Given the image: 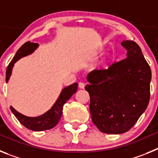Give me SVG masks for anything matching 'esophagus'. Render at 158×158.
Segmentation results:
<instances>
[{
    "label": "esophagus",
    "instance_id": "esophagus-1",
    "mask_svg": "<svg viewBox=\"0 0 158 158\" xmlns=\"http://www.w3.org/2000/svg\"><path fill=\"white\" fill-rule=\"evenodd\" d=\"M85 83H83V82H80V83H79V88H80V89H85Z\"/></svg>",
    "mask_w": 158,
    "mask_h": 158
}]
</instances>
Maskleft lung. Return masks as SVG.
Returning a JSON list of instances; mask_svg holds the SVG:
<instances>
[{
    "label": "left lung",
    "mask_w": 158,
    "mask_h": 158,
    "mask_svg": "<svg viewBox=\"0 0 158 158\" xmlns=\"http://www.w3.org/2000/svg\"><path fill=\"white\" fill-rule=\"evenodd\" d=\"M127 58L107 69L88 74L85 89L90 96L92 120L101 132L125 133L146 109L150 97L151 69L139 46L122 42Z\"/></svg>",
    "instance_id": "8db88e82"
}]
</instances>
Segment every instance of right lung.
<instances>
[{
    "label": "right lung",
    "instance_id": "right-lung-1",
    "mask_svg": "<svg viewBox=\"0 0 158 158\" xmlns=\"http://www.w3.org/2000/svg\"><path fill=\"white\" fill-rule=\"evenodd\" d=\"M38 46H39L38 43H31L30 41H28L26 42L18 50L14 58H12L11 62L8 64V67H7L6 82H8V79L10 77L14 63L16 61H18L19 58L31 54L37 48ZM77 89V83H73L68 87L64 88L61 94H60L59 97L55 102V104L53 105V107L48 111H47L45 114H43V115H40V116H25V115L16 111L12 106L10 107V109L14 114V115L16 116V118L19 120V122L25 127H27V129L35 131H41L51 129V128L56 126L57 123L59 122L60 118L62 115L63 105L66 103L67 100L76 93Z\"/></svg>",
    "mask_w": 158,
    "mask_h": 158
}]
</instances>
